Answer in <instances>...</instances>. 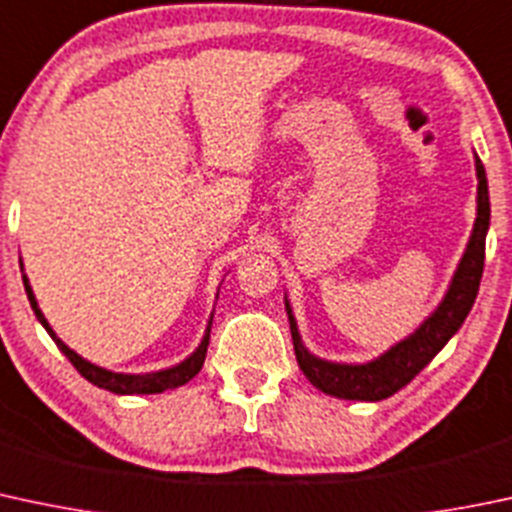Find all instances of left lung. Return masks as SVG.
<instances>
[{
	"label": "left lung",
	"instance_id": "8db88e82",
	"mask_svg": "<svg viewBox=\"0 0 512 512\" xmlns=\"http://www.w3.org/2000/svg\"><path fill=\"white\" fill-rule=\"evenodd\" d=\"M476 179H478V198H476V223H473L469 245H466L464 257L451 277L449 289L444 299L432 314L424 319L417 331L410 333L405 341L395 343L390 351L378 355L368 363H331V360L316 358L314 353L306 351L301 343L297 319L292 314V306L284 299L289 316V328H292L294 353L301 373L309 378V383L319 387L321 392L341 400H363L378 402L385 397L395 395L407 383H412L414 375L429 365V360L437 355L441 348L449 343V338L459 331L461 324L469 316L473 301H476L478 284L483 277V260H486V233L491 225V201H488V179L481 159L476 157Z\"/></svg>",
	"mask_w": 512,
	"mask_h": 512
}]
</instances>
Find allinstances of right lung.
<instances>
[{"mask_svg": "<svg viewBox=\"0 0 512 512\" xmlns=\"http://www.w3.org/2000/svg\"><path fill=\"white\" fill-rule=\"evenodd\" d=\"M24 289H26V297L31 301V309H34L36 319L41 321V326L46 328L48 336L56 341V346L61 348V353L66 355L68 360L75 365V370H78L80 375H83L85 380H90L93 385L102 387V390H110L115 392V395H154V392H164V390H174V387H181L186 385L188 380L193 378V375H198V370L203 368V360H206V351H208V341H211V324H213V316L208 319V326H206V333H203V341L201 346L196 348L191 355H188L186 360H181L179 365H174V368H166V370H157V373H144V375H129V373H112V370L107 368H100V365L90 363V360H85L83 355H78L73 351V348H68L66 343L61 341V338L53 333V328L48 326L46 316L41 314L39 309V301L34 297V289H31L29 279H26L24 274Z\"/></svg>", "mask_w": 512, "mask_h": 512, "instance_id": "add662e5", "label": "right lung"}]
</instances>
